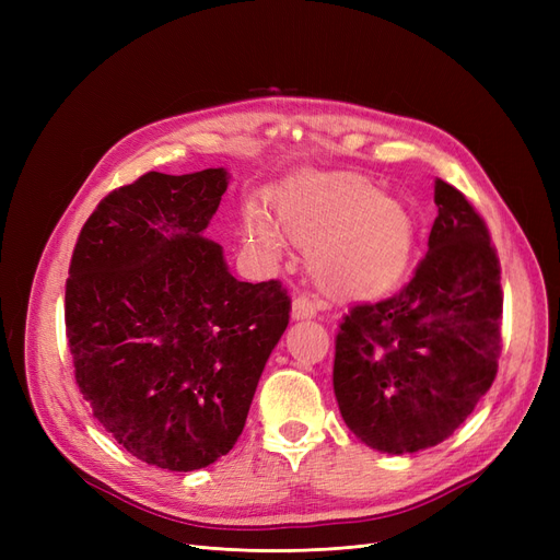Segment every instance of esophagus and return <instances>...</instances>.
Returning a JSON list of instances; mask_svg holds the SVG:
<instances>
[{
	"label": "esophagus",
	"mask_w": 560,
	"mask_h": 560,
	"mask_svg": "<svg viewBox=\"0 0 560 560\" xmlns=\"http://www.w3.org/2000/svg\"><path fill=\"white\" fill-rule=\"evenodd\" d=\"M315 313H317V308L308 296H296L292 301V317L294 319H311V317H315Z\"/></svg>",
	"instance_id": "1"
}]
</instances>
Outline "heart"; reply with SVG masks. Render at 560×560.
<instances>
[{"label": "heart", "mask_w": 560, "mask_h": 560, "mask_svg": "<svg viewBox=\"0 0 560 560\" xmlns=\"http://www.w3.org/2000/svg\"><path fill=\"white\" fill-rule=\"evenodd\" d=\"M282 233L308 249V270L322 292L341 301L385 294L399 282L416 245V219L404 202L354 173H317L287 189L278 200ZM245 238L278 259L282 235L249 208Z\"/></svg>", "instance_id": "1"}]
</instances>
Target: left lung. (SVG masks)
<instances>
[{"instance_id": "obj_1", "label": "left lung", "mask_w": 560, "mask_h": 560, "mask_svg": "<svg viewBox=\"0 0 560 560\" xmlns=\"http://www.w3.org/2000/svg\"><path fill=\"white\" fill-rule=\"evenodd\" d=\"M439 214L428 254L395 296L354 306L341 322L334 395L350 432L381 453L442 444L498 374L500 259L479 212L434 182Z\"/></svg>"}]
</instances>
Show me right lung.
I'll use <instances>...</instances> for the list:
<instances>
[{
    "label": "right lung",
    "instance_id": "add662e5",
    "mask_svg": "<svg viewBox=\"0 0 560 560\" xmlns=\"http://www.w3.org/2000/svg\"><path fill=\"white\" fill-rule=\"evenodd\" d=\"M224 167L147 173L100 200L74 245L65 327L74 378L116 444L194 471L245 428L261 371L290 325L278 280L241 282L206 238Z\"/></svg>",
    "mask_w": 560,
    "mask_h": 560
}]
</instances>
